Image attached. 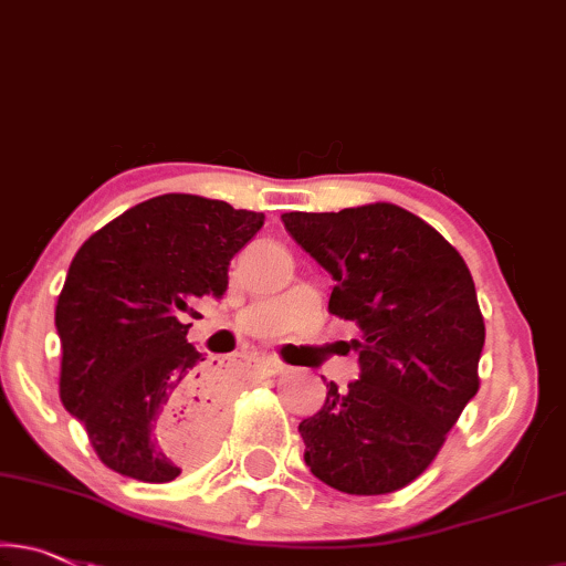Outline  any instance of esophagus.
<instances>
[{
    "mask_svg": "<svg viewBox=\"0 0 566 566\" xmlns=\"http://www.w3.org/2000/svg\"><path fill=\"white\" fill-rule=\"evenodd\" d=\"M250 365L258 367V370L268 373V375H275V373L283 370L281 359H275V357H270V355H250Z\"/></svg>",
    "mask_w": 566,
    "mask_h": 566,
    "instance_id": "1",
    "label": "esophagus"
}]
</instances>
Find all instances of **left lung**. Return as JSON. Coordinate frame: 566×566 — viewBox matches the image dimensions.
<instances>
[{
  "mask_svg": "<svg viewBox=\"0 0 566 566\" xmlns=\"http://www.w3.org/2000/svg\"><path fill=\"white\" fill-rule=\"evenodd\" d=\"M281 219L334 277L332 314L363 332L359 380L326 382L322 411L298 423L303 460L342 493H396L433 462L480 388L485 322L470 268L396 203Z\"/></svg>",
  "mask_w": 566,
  "mask_h": 566,
  "instance_id": "1",
  "label": "left lung"
}]
</instances>
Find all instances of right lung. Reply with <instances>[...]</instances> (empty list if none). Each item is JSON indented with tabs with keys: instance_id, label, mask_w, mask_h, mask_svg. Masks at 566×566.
I'll return each mask as SVG.
<instances>
[{
	"instance_id": "1",
	"label": "right lung",
	"mask_w": 566,
	"mask_h": 566,
	"mask_svg": "<svg viewBox=\"0 0 566 566\" xmlns=\"http://www.w3.org/2000/svg\"><path fill=\"white\" fill-rule=\"evenodd\" d=\"M265 214L191 193L147 199L81 244L55 306L61 400L109 470L170 482L224 431L203 357L178 316L222 298L229 260Z\"/></svg>"
}]
</instances>
